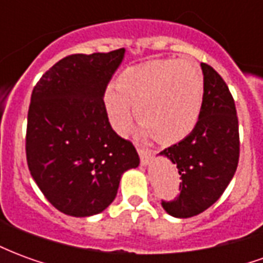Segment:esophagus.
Segmentation results:
<instances>
[{
  "label": "esophagus",
  "mask_w": 263,
  "mask_h": 263,
  "mask_svg": "<svg viewBox=\"0 0 263 263\" xmlns=\"http://www.w3.org/2000/svg\"><path fill=\"white\" fill-rule=\"evenodd\" d=\"M138 154H139V158H141V163H142V165H148L149 160L152 159V151L148 148L138 146Z\"/></svg>",
  "instance_id": "esophagus-1"
}]
</instances>
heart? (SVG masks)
Instances as JSON below:
<instances>
[{
	"label": "heart",
	"instance_id": "b5f03b06",
	"mask_svg": "<svg viewBox=\"0 0 263 263\" xmlns=\"http://www.w3.org/2000/svg\"><path fill=\"white\" fill-rule=\"evenodd\" d=\"M204 83L200 70L189 62L155 60L121 73L117 87L104 91L109 121L125 132L135 117L159 143H176L197 125L203 107Z\"/></svg>",
	"mask_w": 263,
	"mask_h": 263
}]
</instances>
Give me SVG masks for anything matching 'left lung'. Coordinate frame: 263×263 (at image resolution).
I'll return each instance as SVG.
<instances>
[{
  "mask_svg": "<svg viewBox=\"0 0 263 263\" xmlns=\"http://www.w3.org/2000/svg\"><path fill=\"white\" fill-rule=\"evenodd\" d=\"M204 74L203 107L197 125L179 143L163 149L182 182L173 200L162 207L173 217L189 218L203 213L221 197L237 171L239 131L235 103L224 79L207 63Z\"/></svg>",
  "mask_w": 263,
  "mask_h": 263,
  "instance_id": "obj_1",
  "label": "left lung"
}]
</instances>
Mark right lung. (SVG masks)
<instances>
[{
    "instance_id": "obj_1",
    "label": "right lung",
    "mask_w": 263,
    "mask_h": 263,
    "mask_svg": "<svg viewBox=\"0 0 263 263\" xmlns=\"http://www.w3.org/2000/svg\"><path fill=\"white\" fill-rule=\"evenodd\" d=\"M124 53L70 54L33 87L26 162L43 196L67 215L101 213L114 201L122 173L139 165L131 141L109 125L103 100Z\"/></svg>"
}]
</instances>
